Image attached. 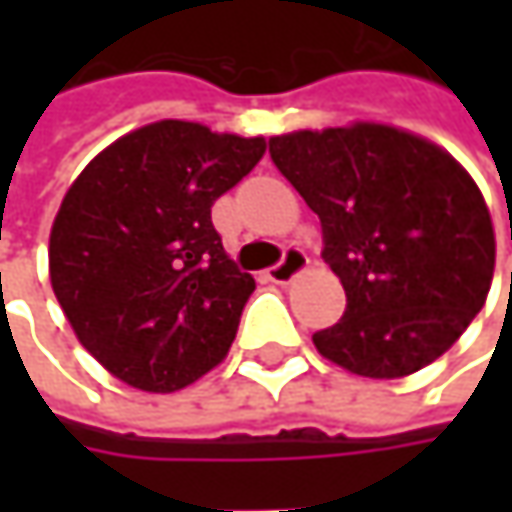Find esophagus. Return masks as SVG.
Returning <instances> with one entry per match:
<instances>
[{"label":"esophagus","instance_id":"1","mask_svg":"<svg viewBox=\"0 0 512 512\" xmlns=\"http://www.w3.org/2000/svg\"><path fill=\"white\" fill-rule=\"evenodd\" d=\"M307 267V256L299 250V247H290L285 253V259L279 265H273L267 270V279L276 282V285H290L302 270Z\"/></svg>","mask_w":512,"mask_h":512}]
</instances>
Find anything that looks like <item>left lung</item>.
<instances>
[{
	"label": "left lung",
	"mask_w": 512,
	"mask_h": 512,
	"mask_svg": "<svg viewBox=\"0 0 512 512\" xmlns=\"http://www.w3.org/2000/svg\"><path fill=\"white\" fill-rule=\"evenodd\" d=\"M270 156L319 216L347 296L342 319L313 333L327 362L402 379L450 350L496 267L473 176L430 139L379 122L270 136Z\"/></svg>",
	"instance_id": "obj_1"
}]
</instances>
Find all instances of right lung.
Here are the masks:
<instances>
[{"label": "right lung", "mask_w": 512, "mask_h": 512, "mask_svg": "<svg viewBox=\"0 0 512 512\" xmlns=\"http://www.w3.org/2000/svg\"><path fill=\"white\" fill-rule=\"evenodd\" d=\"M265 150V136L162 119L73 179L50 227V285L76 339L119 382L173 393L227 356L256 282L227 256L210 207Z\"/></svg>", "instance_id": "obj_1"}]
</instances>
